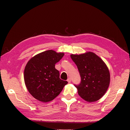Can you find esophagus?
<instances>
[{
  "label": "esophagus",
  "instance_id": "obj_1",
  "mask_svg": "<svg viewBox=\"0 0 130 130\" xmlns=\"http://www.w3.org/2000/svg\"><path fill=\"white\" fill-rule=\"evenodd\" d=\"M67 81H68V83H70V82H71V79H70V78H68L67 79Z\"/></svg>",
  "mask_w": 130,
  "mask_h": 130
}]
</instances>
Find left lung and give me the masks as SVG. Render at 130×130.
<instances>
[{"mask_svg":"<svg viewBox=\"0 0 130 130\" xmlns=\"http://www.w3.org/2000/svg\"><path fill=\"white\" fill-rule=\"evenodd\" d=\"M81 76L79 85H74L78 95L89 103L99 100L105 94L110 82L109 70L102 59L92 52L70 55Z\"/></svg>","mask_w":130,"mask_h":130,"instance_id":"1","label":"left lung"}]
</instances>
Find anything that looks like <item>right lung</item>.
<instances>
[{"label":"right lung","mask_w":130,"mask_h":130,"mask_svg":"<svg viewBox=\"0 0 130 130\" xmlns=\"http://www.w3.org/2000/svg\"><path fill=\"white\" fill-rule=\"evenodd\" d=\"M64 56L53 50H46L31 58L24 72L25 84L29 92L37 100L46 103L58 96L68 82L60 78L55 66Z\"/></svg>","instance_id":"right-lung-1"}]
</instances>
